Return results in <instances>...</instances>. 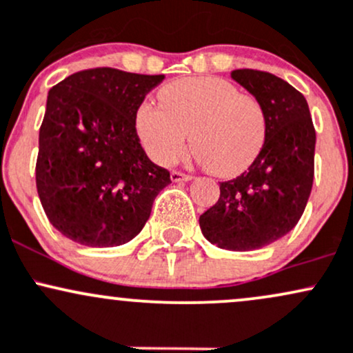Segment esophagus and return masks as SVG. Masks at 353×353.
I'll list each match as a JSON object with an SVG mask.
<instances>
[{
	"instance_id": "1",
	"label": "esophagus",
	"mask_w": 353,
	"mask_h": 353,
	"mask_svg": "<svg viewBox=\"0 0 353 353\" xmlns=\"http://www.w3.org/2000/svg\"><path fill=\"white\" fill-rule=\"evenodd\" d=\"M170 178H172V181H190L192 180V175H185V173L181 172H172V175H170Z\"/></svg>"
}]
</instances>
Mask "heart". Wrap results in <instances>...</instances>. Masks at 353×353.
<instances>
[{"label":"heart","instance_id":"b5f03b06","mask_svg":"<svg viewBox=\"0 0 353 353\" xmlns=\"http://www.w3.org/2000/svg\"><path fill=\"white\" fill-rule=\"evenodd\" d=\"M160 106L141 103L137 130L160 165L175 163L192 134L195 158L220 176L247 170L262 152L267 114L252 94L216 77L183 78L158 93Z\"/></svg>","mask_w":353,"mask_h":353}]
</instances>
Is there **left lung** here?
Masks as SVG:
<instances>
[{
    "instance_id": "8db88e82",
    "label": "left lung",
    "mask_w": 353,
    "mask_h": 353,
    "mask_svg": "<svg viewBox=\"0 0 353 353\" xmlns=\"http://www.w3.org/2000/svg\"><path fill=\"white\" fill-rule=\"evenodd\" d=\"M232 78L262 103L267 137L247 172L221 181L219 201L200 215V228L219 248L248 252L299 223L314 183L316 137L307 100L282 78L256 70H233Z\"/></svg>"
}]
</instances>
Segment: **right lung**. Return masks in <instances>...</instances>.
<instances>
[{
    "label": "right lung",
    "instance_id": "obj_1",
    "mask_svg": "<svg viewBox=\"0 0 353 353\" xmlns=\"http://www.w3.org/2000/svg\"><path fill=\"white\" fill-rule=\"evenodd\" d=\"M165 74L83 70L48 91L37 188L50 223L85 247L130 241L172 183L137 134V110Z\"/></svg>",
    "mask_w": 353,
    "mask_h": 353
}]
</instances>
